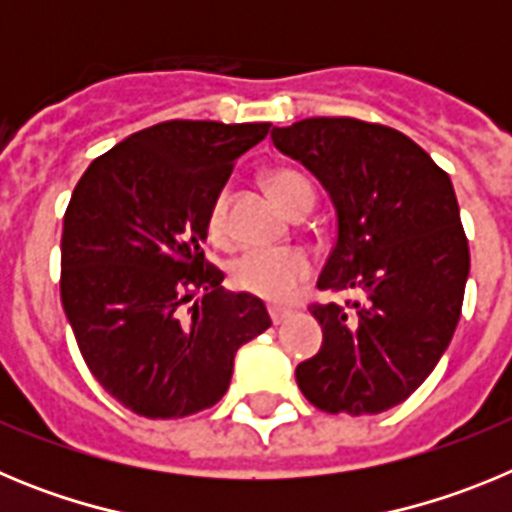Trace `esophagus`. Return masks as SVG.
Segmentation results:
<instances>
[{
	"label": "esophagus",
	"mask_w": 512,
	"mask_h": 512,
	"mask_svg": "<svg viewBox=\"0 0 512 512\" xmlns=\"http://www.w3.org/2000/svg\"><path fill=\"white\" fill-rule=\"evenodd\" d=\"M289 315H292V312L284 310V307H269V318L274 325H282Z\"/></svg>",
	"instance_id": "obj_1"
}]
</instances>
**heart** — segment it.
I'll use <instances>...</instances> for the list:
<instances>
[{
	"label": "heart",
	"instance_id": "1",
	"mask_svg": "<svg viewBox=\"0 0 512 512\" xmlns=\"http://www.w3.org/2000/svg\"><path fill=\"white\" fill-rule=\"evenodd\" d=\"M266 187L279 205L297 215L310 210L315 192L305 176L292 169H271ZM207 233L212 241H225L228 235V192H217L207 212ZM312 264L300 248H271V251H246L235 256L228 266L230 284L246 295L266 302H287L297 287L310 277Z\"/></svg>",
	"mask_w": 512,
	"mask_h": 512
}]
</instances>
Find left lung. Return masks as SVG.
Segmentation results:
<instances>
[{"mask_svg":"<svg viewBox=\"0 0 512 512\" xmlns=\"http://www.w3.org/2000/svg\"><path fill=\"white\" fill-rule=\"evenodd\" d=\"M271 140L336 207L318 289L361 295L310 307L323 346L297 384L325 413H384L425 382L459 323L469 246L449 174L400 130L354 117H310Z\"/></svg>","mask_w":512,"mask_h":512,"instance_id":"obj_1","label":"left lung"}]
</instances>
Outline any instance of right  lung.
I'll return each instance as SVG.
<instances>
[{
  "label": "right lung",
  "mask_w": 512,
  "mask_h": 512,
  "mask_svg": "<svg viewBox=\"0 0 512 512\" xmlns=\"http://www.w3.org/2000/svg\"><path fill=\"white\" fill-rule=\"evenodd\" d=\"M269 122L169 120L94 158L63 217L61 302L104 390L135 415L184 418L228 392L235 351L271 325L205 259L207 212ZM203 295L183 315V305Z\"/></svg>",
  "instance_id": "1"
}]
</instances>
